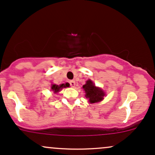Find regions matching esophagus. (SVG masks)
Returning <instances> with one entry per match:
<instances>
[{
  "instance_id": "obj_1",
  "label": "esophagus",
  "mask_w": 155,
  "mask_h": 155,
  "mask_svg": "<svg viewBox=\"0 0 155 155\" xmlns=\"http://www.w3.org/2000/svg\"><path fill=\"white\" fill-rule=\"evenodd\" d=\"M69 84L72 87H74L75 86V81H69Z\"/></svg>"
}]
</instances>
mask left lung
Wrapping results in <instances>:
<instances>
[{
	"instance_id": "obj_1",
	"label": "left lung",
	"mask_w": 155,
	"mask_h": 155,
	"mask_svg": "<svg viewBox=\"0 0 155 155\" xmlns=\"http://www.w3.org/2000/svg\"><path fill=\"white\" fill-rule=\"evenodd\" d=\"M83 88L86 92V97L88 99L91 103L98 102L103 100L105 96V92L100 88L96 87L91 81L88 80L86 83L83 86Z\"/></svg>"
}]
</instances>
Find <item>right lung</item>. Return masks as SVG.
<instances>
[{"instance_id":"1","label":"right lung","mask_w":155,"mask_h":155,"mask_svg":"<svg viewBox=\"0 0 155 155\" xmlns=\"http://www.w3.org/2000/svg\"><path fill=\"white\" fill-rule=\"evenodd\" d=\"M69 84L68 83H67L66 84H61L58 86V85H55V84H53L52 85V87H51V89L52 91H54V93H57V92L60 91V90H61L63 88H66V87H69Z\"/></svg>"}]
</instances>
